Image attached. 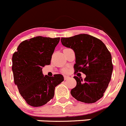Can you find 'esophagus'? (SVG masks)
Here are the masks:
<instances>
[{
    "instance_id": "esophagus-1",
    "label": "esophagus",
    "mask_w": 126,
    "mask_h": 126,
    "mask_svg": "<svg viewBox=\"0 0 126 126\" xmlns=\"http://www.w3.org/2000/svg\"><path fill=\"white\" fill-rule=\"evenodd\" d=\"M70 78V77L69 76H64V79L65 80H67L68 79H69Z\"/></svg>"
}]
</instances>
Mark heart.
Masks as SVG:
<instances>
[{
	"label": "heart",
	"instance_id": "obj_1",
	"mask_svg": "<svg viewBox=\"0 0 126 126\" xmlns=\"http://www.w3.org/2000/svg\"><path fill=\"white\" fill-rule=\"evenodd\" d=\"M64 72H67V70L66 69H64Z\"/></svg>",
	"mask_w": 126,
	"mask_h": 126
}]
</instances>
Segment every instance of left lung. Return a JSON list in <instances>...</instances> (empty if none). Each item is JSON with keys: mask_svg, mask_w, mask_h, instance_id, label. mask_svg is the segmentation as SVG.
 <instances>
[{"mask_svg": "<svg viewBox=\"0 0 126 126\" xmlns=\"http://www.w3.org/2000/svg\"><path fill=\"white\" fill-rule=\"evenodd\" d=\"M61 43L75 52V73L86 75L84 80L74 77L77 84L71 90V95L86 103L96 102L103 97L110 81L113 71L110 53L100 40L90 34L62 38Z\"/></svg>", "mask_w": 126, "mask_h": 126, "instance_id": "obj_1", "label": "left lung"}]
</instances>
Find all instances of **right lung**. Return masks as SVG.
Instances as JSON below:
<instances>
[{
    "label": "right lung",
    "mask_w": 126,
    "mask_h": 126,
    "mask_svg": "<svg viewBox=\"0 0 126 126\" xmlns=\"http://www.w3.org/2000/svg\"><path fill=\"white\" fill-rule=\"evenodd\" d=\"M60 38L39 36L19 45L13 55L14 83L28 105L41 107L54 96L55 88L64 81L62 74L43 76L42 68L50 64L52 55Z\"/></svg>",
    "instance_id": "right-lung-1"
}]
</instances>
